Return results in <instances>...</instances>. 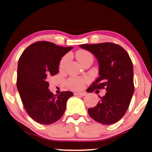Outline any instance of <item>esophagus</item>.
Instances as JSON below:
<instances>
[{"mask_svg": "<svg viewBox=\"0 0 152 152\" xmlns=\"http://www.w3.org/2000/svg\"><path fill=\"white\" fill-rule=\"evenodd\" d=\"M74 95H81V96H85L86 95V93H74Z\"/></svg>", "mask_w": 152, "mask_h": 152, "instance_id": "34e87169", "label": "esophagus"}]
</instances>
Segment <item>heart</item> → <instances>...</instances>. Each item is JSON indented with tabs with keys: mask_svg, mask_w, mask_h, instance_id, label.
I'll use <instances>...</instances> for the list:
<instances>
[{
	"mask_svg": "<svg viewBox=\"0 0 152 152\" xmlns=\"http://www.w3.org/2000/svg\"><path fill=\"white\" fill-rule=\"evenodd\" d=\"M76 59L80 64H83L86 60L89 59H93V56L90 52H88L86 50H79L76 52ZM69 57V55L63 57L62 59L59 62V70H64V68L66 66L67 62H68ZM87 78H81V77H76V76H73L67 79L66 80V85L70 89L74 90H82L85 86V84L88 82Z\"/></svg>",
	"mask_w": 152,
	"mask_h": 152,
	"instance_id": "obj_1",
	"label": "heart"
}]
</instances>
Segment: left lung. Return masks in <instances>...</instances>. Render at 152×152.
Instances as JSON below:
<instances>
[{"mask_svg": "<svg viewBox=\"0 0 152 152\" xmlns=\"http://www.w3.org/2000/svg\"><path fill=\"white\" fill-rule=\"evenodd\" d=\"M80 47L93 53L99 62V77L88 90L90 93L102 89L107 91L95 107L88 109V114L102 124H115L127 111L135 90L131 59L121 46L113 43Z\"/></svg>", "mask_w": 152, "mask_h": 152, "instance_id": "1", "label": "left lung"}]
</instances>
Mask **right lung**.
Wrapping results in <instances>:
<instances>
[{
    "label": "right lung",
    "mask_w": 152,
    "mask_h": 152,
    "mask_svg": "<svg viewBox=\"0 0 152 152\" xmlns=\"http://www.w3.org/2000/svg\"><path fill=\"white\" fill-rule=\"evenodd\" d=\"M72 47H61L48 41H38L26 48L17 67V87L29 116L41 124L57 121L64 114L70 91L54 95L48 78L59 72V61Z\"/></svg>",
    "instance_id": "add662e5"
}]
</instances>
